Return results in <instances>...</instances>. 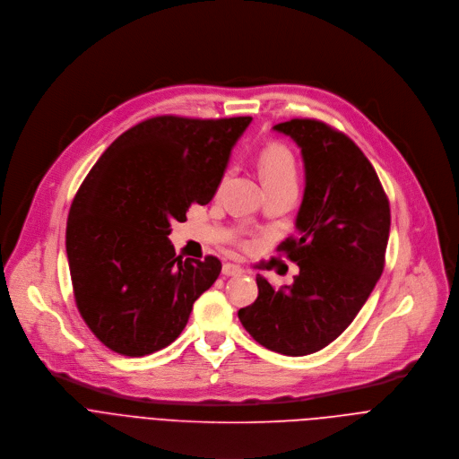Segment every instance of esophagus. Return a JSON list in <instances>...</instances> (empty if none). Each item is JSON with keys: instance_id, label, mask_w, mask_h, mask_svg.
<instances>
[{"instance_id": "obj_1", "label": "esophagus", "mask_w": 459, "mask_h": 459, "mask_svg": "<svg viewBox=\"0 0 459 459\" xmlns=\"http://www.w3.org/2000/svg\"><path fill=\"white\" fill-rule=\"evenodd\" d=\"M222 274H226V277H238V274H242V267L237 265V264L226 262L222 265Z\"/></svg>"}]
</instances>
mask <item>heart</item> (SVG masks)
Returning <instances> with one entry per match:
<instances>
[{
	"instance_id": "obj_1",
	"label": "heart",
	"mask_w": 459,
	"mask_h": 459,
	"mask_svg": "<svg viewBox=\"0 0 459 459\" xmlns=\"http://www.w3.org/2000/svg\"><path fill=\"white\" fill-rule=\"evenodd\" d=\"M264 185H297L299 169L295 155L282 144H269L260 155Z\"/></svg>"
}]
</instances>
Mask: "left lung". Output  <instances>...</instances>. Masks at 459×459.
<instances>
[{"label":"left lung","instance_id":"8db88e82","mask_svg":"<svg viewBox=\"0 0 459 459\" xmlns=\"http://www.w3.org/2000/svg\"><path fill=\"white\" fill-rule=\"evenodd\" d=\"M300 148L306 188L297 237L279 246L300 267L291 286L256 277V300L238 311L244 329L269 351L313 354L336 340L382 277L391 210L380 178L342 132L315 119L273 126Z\"/></svg>","mask_w":459,"mask_h":459}]
</instances>
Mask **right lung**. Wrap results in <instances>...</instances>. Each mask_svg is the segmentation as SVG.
<instances>
[{"mask_svg":"<svg viewBox=\"0 0 459 459\" xmlns=\"http://www.w3.org/2000/svg\"><path fill=\"white\" fill-rule=\"evenodd\" d=\"M251 117L160 116L119 135L70 206L66 256L77 309L108 349L144 356L186 327L221 260L175 255L171 222L208 204Z\"/></svg>","mask_w":459,"mask_h":459,"instance_id":"1","label":"right lung"}]
</instances>
